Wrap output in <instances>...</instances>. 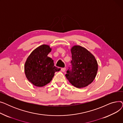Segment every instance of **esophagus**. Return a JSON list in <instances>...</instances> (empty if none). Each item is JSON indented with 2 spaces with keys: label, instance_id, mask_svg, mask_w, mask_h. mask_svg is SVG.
<instances>
[{
  "label": "esophagus",
  "instance_id": "34e87169",
  "mask_svg": "<svg viewBox=\"0 0 123 123\" xmlns=\"http://www.w3.org/2000/svg\"><path fill=\"white\" fill-rule=\"evenodd\" d=\"M65 70H66V68H61V71L63 72H65Z\"/></svg>",
  "mask_w": 123,
  "mask_h": 123
}]
</instances>
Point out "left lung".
<instances>
[{
  "label": "left lung",
  "mask_w": 123,
  "mask_h": 123,
  "mask_svg": "<svg viewBox=\"0 0 123 123\" xmlns=\"http://www.w3.org/2000/svg\"><path fill=\"white\" fill-rule=\"evenodd\" d=\"M72 60L65 76L77 88L87 86L94 80L98 71L95 57L85 48L74 46L71 49Z\"/></svg>",
  "instance_id": "obj_1"
}]
</instances>
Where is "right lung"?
Wrapping results in <instances>:
<instances>
[{
	"label": "right lung",
	"mask_w": 123,
	"mask_h": 123,
	"mask_svg": "<svg viewBox=\"0 0 123 123\" xmlns=\"http://www.w3.org/2000/svg\"><path fill=\"white\" fill-rule=\"evenodd\" d=\"M51 50L48 45H41L32 52L25 62L26 76L35 86L46 85L52 79L55 72L61 70L55 67L52 59L47 56Z\"/></svg>",
	"instance_id": "right-lung-1"
}]
</instances>
